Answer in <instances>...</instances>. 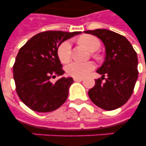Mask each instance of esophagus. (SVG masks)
I'll list each match as a JSON object with an SVG mask.
<instances>
[{"label":"esophagus","mask_w":146,"mask_h":146,"mask_svg":"<svg viewBox=\"0 0 146 146\" xmlns=\"http://www.w3.org/2000/svg\"><path fill=\"white\" fill-rule=\"evenodd\" d=\"M73 80H74V81H82V80H83V78L74 77L73 78Z\"/></svg>","instance_id":"esophagus-1"}]
</instances>
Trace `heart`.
<instances>
[{
	"label": "heart",
	"instance_id": "1",
	"mask_svg": "<svg viewBox=\"0 0 146 146\" xmlns=\"http://www.w3.org/2000/svg\"><path fill=\"white\" fill-rule=\"evenodd\" d=\"M79 41L90 51H96L99 48L101 45L99 40L91 35H82L80 38ZM57 56L62 63L66 64L69 62L71 58V42L70 41H65L60 44L57 48ZM94 56L97 57L96 54H94ZM94 67V64L92 62L80 63L73 61L66 66V71L70 76L82 78L88 75L93 70Z\"/></svg>",
	"mask_w": 146,
	"mask_h": 146
}]
</instances>
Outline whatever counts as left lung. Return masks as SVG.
Wrapping results in <instances>:
<instances>
[{
  "label": "left lung",
  "mask_w": 146,
  "mask_h": 146,
  "mask_svg": "<svg viewBox=\"0 0 146 146\" xmlns=\"http://www.w3.org/2000/svg\"><path fill=\"white\" fill-rule=\"evenodd\" d=\"M84 33L99 38L106 52L104 63L97 70L102 77L96 80L95 86L89 89V98L104 110L118 108L132 96L138 78L136 52L123 35L111 30L98 29Z\"/></svg>",
  "instance_id": "1"
}]
</instances>
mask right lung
Segmentation results:
<instances>
[{
	"mask_svg": "<svg viewBox=\"0 0 146 146\" xmlns=\"http://www.w3.org/2000/svg\"><path fill=\"white\" fill-rule=\"evenodd\" d=\"M81 32L45 31L31 38L17 54L13 66L16 91L33 111L50 112L66 102L73 78H51L64 74L57 48L62 42Z\"/></svg>",
	"mask_w": 146,
	"mask_h": 146,
	"instance_id": "right-lung-1",
	"label": "right lung"
}]
</instances>
